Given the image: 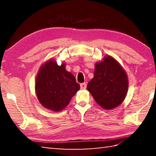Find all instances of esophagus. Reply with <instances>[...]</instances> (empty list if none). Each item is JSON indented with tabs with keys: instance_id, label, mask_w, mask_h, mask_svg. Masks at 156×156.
I'll use <instances>...</instances> for the list:
<instances>
[{
	"instance_id": "esophagus-1",
	"label": "esophagus",
	"mask_w": 156,
	"mask_h": 156,
	"mask_svg": "<svg viewBox=\"0 0 156 156\" xmlns=\"http://www.w3.org/2000/svg\"><path fill=\"white\" fill-rule=\"evenodd\" d=\"M87 88V84L85 83L80 84V89H85Z\"/></svg>"
}]
</instances>
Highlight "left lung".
<instances>
[{
    "label": "left lung",
    "mask_w": 156,
    "mask_h": 156,
    "mask_svg": "<svg viewBox=\"0 0 156 156\" xmlns=\"http://www.w3.org/2000/svg\"><path fill=\"white\" fill-rule=\"evenodd\" d=\"M128 87L125 69L113 57L106 56L96 63L94 78L89 82L87 89L100 107L109 110L124 101Z\"/></svg>",
    "instance_id": "left-lung-1"
}]
</instances>
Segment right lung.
<instances>
[{"instance_id":"add662e5","label":"right lung","mask_w":156,"mask_h":156,"mask_svg":"<svg viewBox=\"0 0 156 156\" xmlns=\"http://www.w3.org/2000/svg\"><path fill=\"white\" fill-rule=\"evenodd\" d=\"M35 89L44 107L60 112L69 103L80 89V84L76 83L74 76L66 70L65 64L59 66L54 59H50L39 69Z\"/></svg>"}]
</instances>
